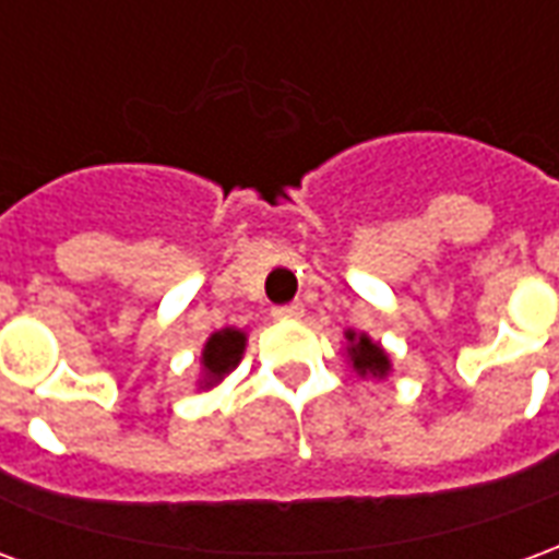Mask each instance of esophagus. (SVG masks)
Listing matches in <instances>:
<instances>
[{"mask_svg":"<svg viewBox=\"0 0 559 559\" xmlns=\"http://www.w3.org/2000/svg\"><path fill=\"white\" fill-rule=\"evenodd\" d=\"M302 314H305V308L299 302L278 305V308H272V317H278V320H299Z\"/></svg>","mask_w":559,"mask_h":559,"instance_id":"obj_1","label":"esophagus"}]
</instances>
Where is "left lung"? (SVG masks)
<instances>
[{
    "instance_id": "obj_1",
    "label": "left lung",
    "mask_w": 559,
    "mask_h": 559,
    "mask_svg": "<svg viewBox=\"0 0 559 559\" xmlns=\"http://www.w3.org/2000/svg\"><path fill=\"white\" fill-rule=\"evenodd\" d=\"M347 341H350V359H353V368L359 371V374H374V377H383L389 371V359L386 353L380 350V344H374L371 338H365V335H353L347 332Z\"/></svg>"
}]
</instances>
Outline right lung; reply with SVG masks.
Returning a JSON list of instances; mask_svg holds the SVG:
<instances>
[{
	"label": "right lung",
	"instance_id": "1",
	"mask_svg": "<svg viewBox=\"0 0 559 559\" xmlns=\"http://www.w3.org/2000/svg\"><path fill=\"white\" fill-rule=\"evenodd\" d=\"M245 350V335L236 332V329H224V332H215L212 338L206 341V350H203V365H206V386H212L215 380L227 374L230 368H236V362L242 359Z\"/></svg>",
	"mask_w": 559,
	"mask_h": 559
}]
</instances>
